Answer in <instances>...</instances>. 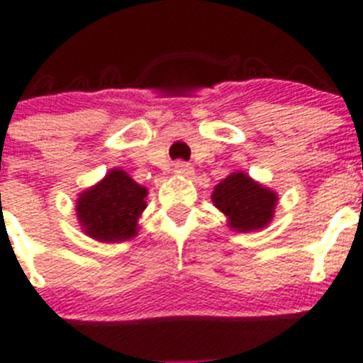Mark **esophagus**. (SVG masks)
Segmentation results:
<instances>
[{
  "label": "esophagus",
  "instance_id": "esophagus-1",
  "mask_svg": "<svg viewBox=\"0 0 363 363\" xmlns=\"http://www.w3.org/2000/svg\"><path fill=\"white\" fill-rule=\"evenodd\" d=\"M174 172L177 175H182V177H191V175H194V168H191V166H189L188 162H182V161L175 162Z\"/></svg>",
  "mask_w": 363,
  "mask_h": 363
}]
</instances>
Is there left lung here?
<instances>
[{
  "mask_svg": "<svg viewBox=\"0 0 363 363\" xmlns=\"http://www.w3.org/2000/svg\"><path fill=\"white\" fill-rule=\"evenodd\" d=\"M211 202L226 215L228 228L250 233L262 230L273 220L279 195L238 169L215 186Z\"/></svg>",
  "mask_w": 363,
  "mask_h": 363,
  "instance_id": "obj_1",
  "label": "left lung"
}]
</instances>
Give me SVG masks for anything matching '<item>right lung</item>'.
<instances>
[{
  "label": "right lung",
  "mask_w": 363,
  "mask_h": 363,
  "mask_svg": "<svg viewBox=\"0 0 363 363\" xmlns=\"http://www.w3.org/2000/svg\"><path fill=\"white\" fill-rule=\"evenodd\" d=\"M146 195L148 189L137 184L125 169H110L77 197L76 215L81 230L104 244L137 237L139 218L146 210Z\"/></svg>",
  "instance_id": "obj_1"
}]
</instances>
